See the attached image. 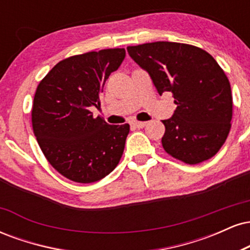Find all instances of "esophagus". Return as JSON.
Returning a JSON list of instances; mask_svg holds the SVG:
<instances>
[{
	"label": "esophagus",
	"mask_w": 250,
	"mask_h": 250,
	"mask_svg": "<svg viewBox=\"0 0 250 250\" xmlns=\"http://www.w3.org/2000/svg\"><path fill=\"white\" fill-rule=\"evenodd\" d=\"M133 125H134V127H136V128H145L146 127V125H147V123H146V122H139V121H135L134 123H133Z\"/></svg>",
	"instance_id": "esophagus-1"
}]
</instances>
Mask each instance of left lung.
Segmentation results:
<instances>
[{
    "mask_svg": "<svg viewBox=\"0 0 250 250\" xmlns=\"http://www.w3.org/2000/svg\"><path fill=\"white\" fill-rule=\"evenodd\" d=\"M127 50L148 71L160 95L173 93L177 107L162 121L163 149L187 165L211 159L226 142L233 117L230 83L219 63L186 43L159 41L129 45Z\"/></svg>",
    "mask_w": 250,
    "mask_h": 250,
    "instance_id": "obj_1",
    "label": "left lung"
}]
</instances>
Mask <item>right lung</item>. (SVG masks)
Instances as JSON below:
<instances>
[{"mask_svg":"<svg viewBox=\"0 0 250 250\" xmlns=\"http://www.w3.org/2000/svg\"><path fill=\"white\" fill-rule=\"evenodd\" d=\"M125 56V48L70 56L37 85L31 108L37 143L53 168L74 182H96L121 160L129 125H108L89 107L100 105L103 85Z\"/></svg>","mask_w":250,"mask_h":250,"instance_id":"right-lung-1","label":"right lung"}]
</instances>
